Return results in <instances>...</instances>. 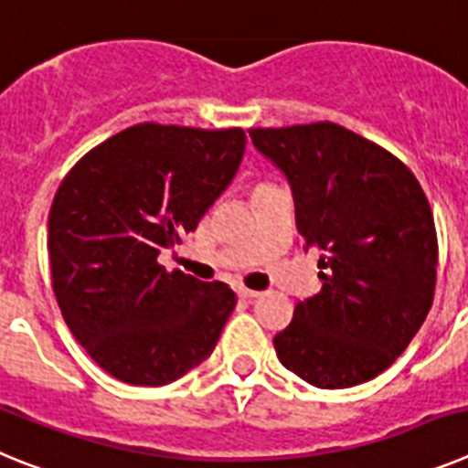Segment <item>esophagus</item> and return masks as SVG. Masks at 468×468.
<instances>
[{"label":"esophagus","instance_id":"1","mask_svg":"<svg viewBox=\"0 0 468 468\" xmlns=\"http://www.w3.org/2000/svg\"><path fill=\"white\" fill-rule=\"evenodd\" d=\"M237 295L241 297V300H255V297H260V292L250 291V288H237Z\"/></svg>","mask_w":468,"mask_h":468}]
</instances>
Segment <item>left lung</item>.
I'll return each instance as SVG.
<instances>
[{"instance_id": "obj_1", "label": "left lung", "mask_w": 468, "mask_h": 468, "mask_svg": "<svg viewBox=\"0 0 468 468\" xmlns=\"http://www.w3.org/2000/svg\"><path fill=\"white\" fill-rule=\"evenodd\" d=\"M248 133L291 185L304 250L324 253V288L276 335V356L318 388L378 378L410 345L436 288V227L417 177L337 123Z\"/></svg>"}]
</instances>
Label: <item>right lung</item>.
Instances as JSON below:
<instances>
[{
    "mask_svg": "<svg viewBox=\"0 0 468 468\" xmlns=\"http://www.w3.org/2000/svg\"><path fill=\"white\" fill-rule=\"evenodd\" d=\"M241 128L138 123L65 176L48 213L58 307L112 378L164 387L213 354L237 295L159 264L241 166Z\"/></svg>",
    "mask_w": 468,
    "mask_h": 468,
    "instance_id": "1",
    "label": "right lung"
}]
</instances>
